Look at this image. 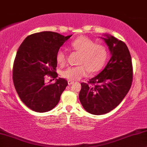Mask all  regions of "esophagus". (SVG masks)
<instances>
[{"label": "esophagus", "instance_id": "obj_1", "mask_svg": "<svg viewBox=\"0 0 147 147\" xmlns=\"http://www.w3.org/2000/svg\"><path fill=\"white\" fill-rule=\"evenodd\" d=\"M68 84L69 85H71L72 84H74V81H72V80H68Z\"/></svg>", "mask_w": 147, "mask_h": 147}]
</instances>
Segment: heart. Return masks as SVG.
<instances>
[{
	"instance_id": "obj_1",
	"label": "heart",
	"mask_w": 147,
	"mask_h": 147,
	"mask_svg": "<svg viewBox=\"0 0 147 147\" xmlns=\"http://www.w3.org/2000/svg\"><path fill=\"white\" fill-rule=\"evenodd\" d=\"M74 50L81 53L78 66L69 67L63 71L62 76L69 80H78L90 73L98 71L104 67L107 59L106 48L101 45L95 44L90 38L78 37L71 43ZM56 59L58 64L63 65L67 61L66 54L63 50L57 52Z\"/></svg>"
}]
</instances>
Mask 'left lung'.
<instances>
[{
	"label": "left lung",
	"mask_w": 147,
	"mask_h": 147,
	"mask_svg": "<svg viewBox=\"0 0 147 147\" xmlns=\"http://www.w3.org/2000/svg\"><path fill=\"white\" fill-rule=\"evenodd\" d=\"M104 36L101 39L111 57L104 69L89 80L88 83L94 86L81 83L79 94L84 110L95 115L108 113L120 104L129 90L133 76L131 55L125 43L108 34Z\"/></svg>",
	"instance_id": "left-lung-1"
}]
</instances>
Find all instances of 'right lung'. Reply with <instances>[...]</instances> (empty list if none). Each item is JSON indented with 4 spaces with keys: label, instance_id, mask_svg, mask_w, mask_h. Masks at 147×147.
<instances>
[{
    "label": "right lung",
    "instance_id": "right-lung-1",
    "mask_svg": "<svg viewBox=\"0 0 147 147\" xmlns=\"http://www.w3.org/2000/svg\"><path fill=\"white\" fill-rule=\"evenodd\" d=\"M72 35L65 37L57 32L43 31L32 34L18 48L13 67V80L22 101L33 111L51 110L59 103L67 86V80L57 79V56L60 48ZM46 75L56 78L46 85Z\"/></svg>",
    "mask_w": 147,
    "mask_h": 147
}]
</instances>
